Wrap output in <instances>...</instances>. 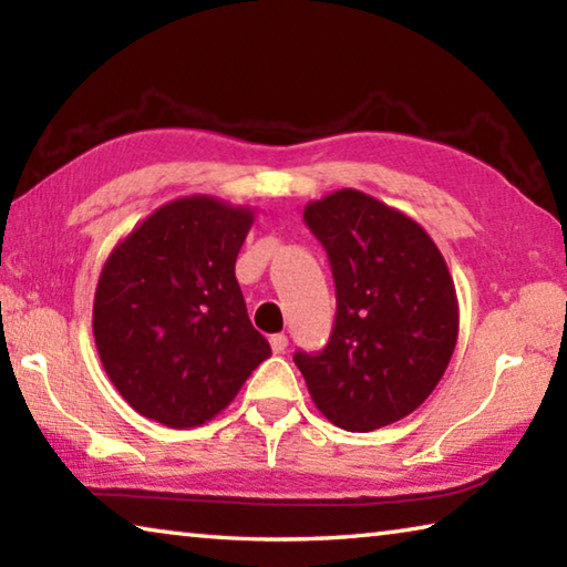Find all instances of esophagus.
Instances as JSON below:
<instances>
[{
  "label": "esophagus",
  "instance_id": "34e87169",
  "mask_svg": "<svg viewBox=\"0 0 567 567\" xmlns=\"http://www.w3.org/2000/svg\"><path fill=\"white\" fill-rule=\"evenodd\" d=\"M270 348H272V352H275V354H282V352L287 350V338H285L282 332L272 334V338H270Z\"/></svg>",
  "mask_w": 567,
  "mask_h": 567
}]
</instances>
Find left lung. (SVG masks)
I'll return each mask as SVG.
<instances>
[{
    "instance_id": "1",
    "label": "left lung",
    "mask_w": 567,
    "mask_h": 567,
    "mask_svg": "<svg viewBox=\"0 0 567 567\" xmlns=\"http://www.w3.org/2000/svg\"><path fill=\"white\" fill-rule=\"evenodd\" d=\"M305 223L330 257L338 315L328 348L295 352V364L332 425H392L430 398L455 352L460 307L445 257L415 219L360 189L307 203Z\"/></svg>"
}]
</instances>
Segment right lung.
I'll list each match as a JSON object with an SVG mask.
<instances>
[{
	"label": "right lung",
	"instance_id": "right-lung-1",
	"mask_svg": "<svg viewBox=\"0 0 567 567\" xmlns=\"http://www.w3.org/2000/svg\"><path fill=\"white\" fill-rule=\"evenodd\" d=\"M252 223V207L189 195L157 207L110 252L92 332L104 372L140 415L205 425L272 354L235 277Z\"/></svg>",
	"mask_w": 567,
	"mask_h": 567
}]
</instances>
